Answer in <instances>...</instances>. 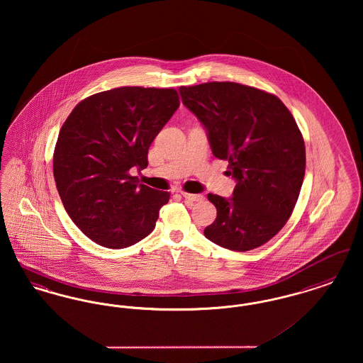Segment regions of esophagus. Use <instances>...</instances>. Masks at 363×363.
Wrapping results in <instances>:
<instances>
[{"instance_id": "obj_1", "label": "esophagus", "mask_w": 363, "mask_h": 363, "mask_svg": "<svg viewBox=\"0 0 363 363\" xmlns=\"http://www.w3.org/2000/svg\"><path fill=\"white\" fill-rule=\"evenodd\" d=\"M181 196H182L185 200H189V201H203V200H204V196H201V194H193V193H188V191H181Z\"/></svg>"}]
</instances>
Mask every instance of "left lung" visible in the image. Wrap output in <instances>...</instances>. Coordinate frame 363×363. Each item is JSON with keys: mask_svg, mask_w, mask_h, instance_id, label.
Listing matches in <instances>:
<instances>
[{"mask_svg": "<svg viewBox=\"0 0 363 363\" xmlns=\"http://www.w3.org/2000/svg\"><path fill=\"white\" fill-rule=\"evenodd\" d=\"M179 94L237 181L231 199L208 194L218 215L204 235L235 252L267 243L291 216L305 177V143L293 114L275 95L231 82L179 86Z\"/></svg>", "mask_w": 363, "mask_h": 363, "instance_id": "obj_1", "label": "left lung"}]
</instances>
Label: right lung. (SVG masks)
<instances>
[{"label":"right lung","mask_w":363,"mask_h":363,"mask_svg":"<svg viewBox=\"0 0 363 363\" xmlns=\"http://www.w3.org/2000/svg\"><path fill=\"white\" fill-rule=\"evenodd\" d=\"M179 106L174 88L120 86L91 95L64 122L52 156L58 194L89 240L132 246L155 228L170 193L138 184L148 150Z\"/></svg>","instance_id":"1"}]
</instances>
